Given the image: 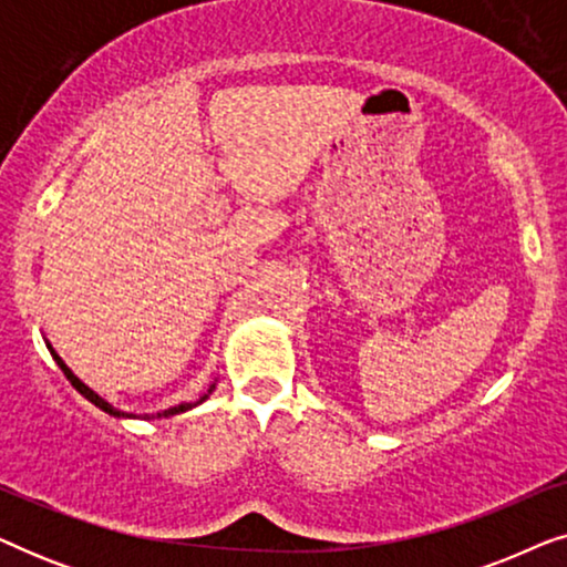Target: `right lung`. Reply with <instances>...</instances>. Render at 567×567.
<instances>
[{"instance_id": "1", "label": "right lung", "mask_w": 567, "mask_h": 567, "mask_svg": "<svg viewBox=\"0 0 567 567\" xmlns=\"http://www.w3.org/2000/svg\"><path fill=\"white\" fill-rule=\"evenodd\" d=\"M49 351H51V355H53V361H56V363H59V369H61V371H64V377L69 379V382H72V386H74V390H76V392H80V394H82V398H87V400L92 402V405H97L100 410H105V413H107V415H115V417H134V415L123 413V410H115V408L111 405V402H105L103 398H100V394H95V392H92L87 384H84V382H80V379H76V377L72 374V369H69V367H66V363L59 359V353H56V351H53V348H51V346H49ZM208 392H212V390H208ZM206 398H208V394H204V398H200L198 402H204ZM198 402H196V405H198ZM190 408H193V402H183V405H175V408H169V410H162V413H157V417H169V415L185 413V410H190Z\"/></svg>"}]
</instances>
